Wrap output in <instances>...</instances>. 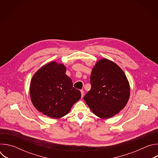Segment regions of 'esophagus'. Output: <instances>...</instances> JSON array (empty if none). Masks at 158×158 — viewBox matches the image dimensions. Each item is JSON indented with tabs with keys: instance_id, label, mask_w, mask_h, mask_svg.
I'll return each instance as SVG.
<instances>
[{
	"instance_id": "esophagus-1",
	"label": "esophagus",
	"mask_w": 158,
	"mask_h": 158,
	"mask_svg": "<svg viewBox=\"0 0 158 158\" xmlns=\"http://www.w3.org/2000/svg\"><path fill=\"white\" fill-rule=\"evenodd\" d=\"M81 98H83V96H84V93L83 90H81Z\"/></svg>"
}]
</instances>
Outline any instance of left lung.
<instances>
[{"label":"left lung","mask_w":158,"mask_h":158,"mask_svg":"<svg viewBox=\"0 0 158 158\" xmlns=\"http://www.w3.org/2000/svg\"><path fill=\"white\" fill-rule=\"evenodd\" d=\"M91 89L84 100L97 116L107 119L126 105L130 94L127 77L120 67L106 59L99 60L90 77Z\"/></svg>","instance_id":"obj_1"}]
</instances>
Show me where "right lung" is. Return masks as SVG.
<instances>
[{
	"instance_id": "right-lung-1",
	"label": "right lung",
	"mask_w": 158,
	"mask_h": 158,
	"mask_svg": "<svg viewBox=\"0 0 158 158\" xmlns=\"http://www.w3.org/2000/svg\"><path fill=\"white\" fill-rule=\"evenodd\" d=\"M65 71L63 64L51 62L36 72L31 82L33 105L39 112L52 118L66 115L81 97L80 91L73 87V81Z\"/></svg>"
}]
</instances>
